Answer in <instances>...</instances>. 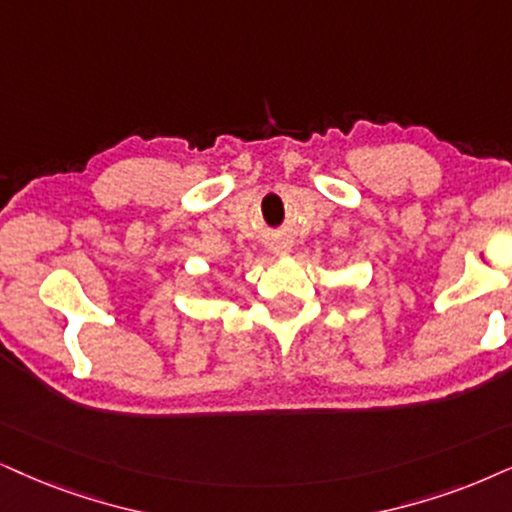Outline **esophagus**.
<instances>
[{"label": "esophagus", "mask_w": 512, "mask_h": 512, "mask_svg": "<svg viewBox=\"0 0 512 512\" xmlns=\"http://www.w3.org/2000/svg\"><path fill=\"white\" fill-rule=\"evenodd\" d=\"M271 250H274V255H278V257H286L290 252V243L286 241V238H276V241L271 243Z\"/></svg>", "instance_id": "34e87169"}]
</instances>
